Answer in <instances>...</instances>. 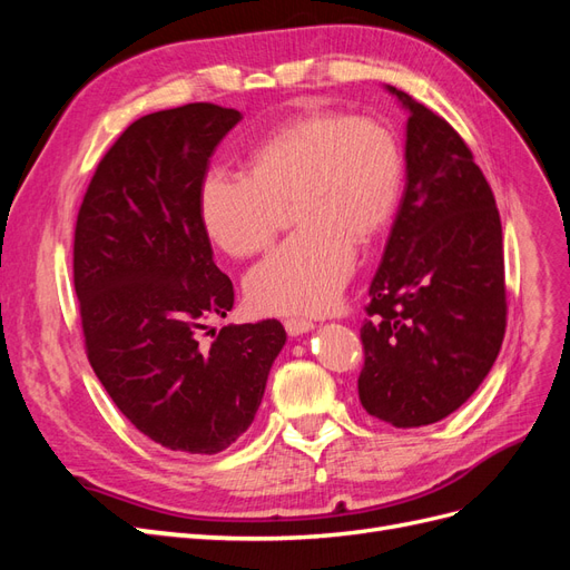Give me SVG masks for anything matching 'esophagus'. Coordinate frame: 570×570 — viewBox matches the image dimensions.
Instances as JSON below:
<instances>
[{"instance_id": "esophagus-1", "label": "esophagus", "mask_w": 570, "mask_h": 570, "mask_svg": "<svg viewBox=\"0 0 570 570\" xmlns=\"http://www.w3.org/2000/svg\"><path fill=\"white\" fill-rule=\"evenodd\" d=\"M285 331H287V335H304L308 331H314V321H308V318H287L285 321Z\"/></svg>"}]
</instances>
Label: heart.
I'll return each mask as SVG.
<instances>
[{"instance_id":"obj_1","label":"heart","mask_w":570,"mask_h":570,"mask_svg":"<svg viewBox=\"0 0 570 570\" xmlns=\"http://www.w3.org/2000/svg\"><path fill=\"white\" fill-rule=\"evenodd\" d=\"M249 176L214 168L199 187V218L230 256L271 245L285 206L297 233L262 258L245 281L262 314H321L331 308L356 264V243L381 233L400 199L402 149L368 116L314 111L285 120L249 151Z\"/></svg>"}]
</instances>
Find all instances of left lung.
Here are the masks:
<instances>
[{"label": "left lung", "instance_id": "left-lung-1", "mask_svg": "<svg viewBox=\"0 0 570 570\" xmlns=\"http://www.w3.org/2000/svg\"><path fill=\"white\" fill-rule=\"evenodd\" d=\"M406 187L361 325L358 400L394 428L450 416L507 331L502 220L461 135L406 92Z\"/></svg>", "mask_w": 570, "mask_h": 570}]
</instances>
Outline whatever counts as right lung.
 Listing matches in <instances>:
<instances>
[{"label": "right lung", "mask_w": 570, "mask_h": 570, "mask_svg": "<svg viewBox=\"0 0 570 570\" xmlns=\"http://www.w3.org/2000/svg\"><path fill=\"white\" fill-rule=\"evenodd\" d=\"M239 118L209 101L137 118L99 161L76 220L90 366L140 433L183 454H218L245 433L287 337L268 318L199 344L204 323L235 302L202 226L199 187Z\"/></svg>", "instance_id": "1"}]
</instances>
